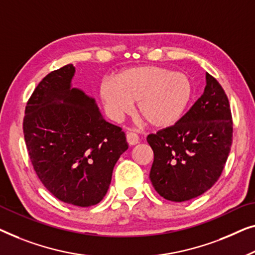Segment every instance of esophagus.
<instances>
[{
	"mask_svg": "<svg viewBox=\"0 0 255 255\" xmlns=\"http://www.w3.org/2000/svg\"><path fill=\"white\" fill-rule=\"evenodd\" d=\"M126 138H127V142L129 145H135L137 144V143L139 142V138L138 136L135 134V132H131V131H128L126 134Z\"/></svg>",
	"mask_w": 255,
	"mask_h": 255,
	"instance_id": "1",
	"label": "esophagus"
}]
</instances>
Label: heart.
<instances>
[{
	"label": "heart",
	"instance_id": "1",
	"mask_svg": "<svg viewBox=\"0 0 255 255\" xmlns=\"http://www.w3.org/2000/svg\"><path fill=\"white\" fill-rule=\"evenodd\" d=\"M99 96L114 121L130 112L136 102V112L149 127L165 129L174 126L185 114L193 97V85L185 74L143 64L121 70L113 81H103Z\"/></svg>",
	"mask_w": 255,
	"mask_h": 255
}]
</instances>
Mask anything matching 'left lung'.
Listing matches in <instances>:
<instances>
[{"instance_id": "left-lung-1", "label": "left lung", "mask_w": 255, "mask_h": 255, "mask_svg": "<svg viewBox=\"0 0 255 255\" xmlns=\"http://www.w3.org/2000/svg\"><path fill=\"white\" fill-rule=\"evenodd\" d=\"M203 95L174 126L146 137L153 151L150 180L160 196L184 202L221 177L232 144V117L221 84L206 74Z\"/></svg>"}]
</instances>
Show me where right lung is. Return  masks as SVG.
Returning <instances> with one entry per match:
<instances>
[{
	"mask_svg": "<svg viewBox=\"0 0 255 255\" xmlns=\"http://www.w3.org/2000/svg\"><path fill=\"white\" fill-rule=\"evenodd\" d=\"M75 67L67 64L42 78L28 99L25 143L42 185L62 202L99 203L114 165L128 149L123 129L107 123L96 100L71 88Z\"/></svg>",
	"mask_w": 255,
	"mask_h": 255,
	"instance_id": "add662e5",
	"label": "right lung"
}]
</instances>
